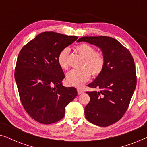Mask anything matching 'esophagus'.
<instances>
[{
    "label": "esophagus",
    "instance_id": "34e87169",
    "mask_svg": "<svg viewBox=\"0 0 147 147\" xmlns=\"http://www.w3.org/2000/svg\"><path fill=\"white\" fill-rule=\"evenodd\" d=\"M77 91H78V94H81L82 93H84V91L82 90H81V89H78Z\"/></svg>",
    "mask_w": 147,
    "mask_h": 147
}]
</instances>
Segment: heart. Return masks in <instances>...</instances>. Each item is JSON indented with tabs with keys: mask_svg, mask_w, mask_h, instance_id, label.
Segmentation results:
<instances>
[{
	"mask_svg": "<svg viewBox=\"0 0 147 147\" xmlns=\"http://www.w3.org/2000/svg\"><path fill=\"white\" fill-rule=\"evenodd\" d=\"M75 51L83 58L82 67L71 69L66 76V80L70 86L80 87L90 78V73L93 76H97L101 73L104 67V58L101 53L95 52V49L88 44L82 43L75 47ZM67 48L62 49L57 56V61L62 69L68 67L67 57L69 55Z\"/></svg>",
	"mask_w": 147,
	"mask_h": 147,
	"instance_id": "1",
	"label": "heart"
}]
</instances>
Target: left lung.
I'll use <instances>...</instances> for the list:
<instances>
[{"mask_svg": "<svg viewBox=\"0 0 147 147\" xmlns=\"http://www.w3.org/2000/svg\"><path fill=\"white\" fill-rule=\"evenodd\" d=\"M97 46L102 52L104 67L88 84L98 91L87 92L90 102L85 107L86 119L99 126H108L118 121L128 109L136 85L135 65L130 51L112 37H84L77 42Z\"/></svg>", "mask_w": 147, "mask_h": 147, "instance_id": "8db88e82", "label": "left lung"}]
</instances>
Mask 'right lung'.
<instances>
[{
    "instance_id": "obj_1",
    "label": "right lung",
    "mask_w": 147,
    "mask_h": 147,
    "mask_svg": "<svg viewBox=\"0 0 147 147\" xmlns=\"http://www.w3.org/2000/svg\"><path fill=\"white\" fill-rule=\"evenodd\" d=\"M78 37L43 32L19 52L15 79L26 112L36 121L49 124L64 117L65 107L78 95L74 87H64L65 78L57 61L62 49Z\"/></svg>"
}]
</instances>
